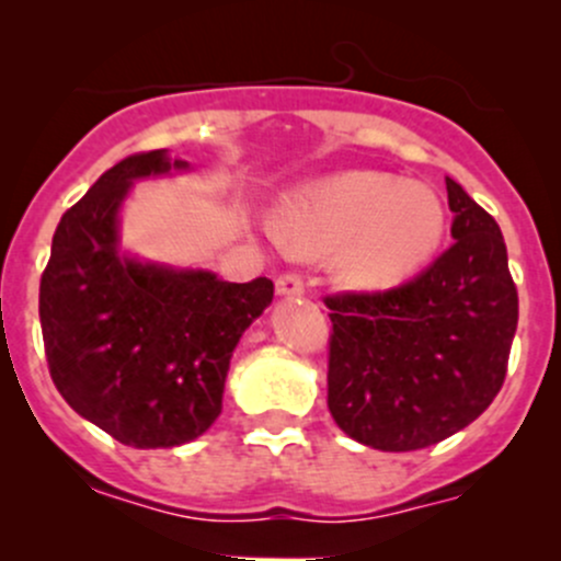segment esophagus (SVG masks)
<instances>
[{"label":"esophagus","instance_id":"obj_1","mask_svg":"<svg viewBox=\"0 0 561 561\" xmlns=\"http://www.w3.org/2000/svg\"><path fill=\"white\" fill-rule=\"evenodd\" d=\"M276 296L296 298L304 296V279L298 274H282L276 276Z\"/></svg>","mask_w":561,"mask_h":561}]
</instances>
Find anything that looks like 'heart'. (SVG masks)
Returning a JSON list of instances; mask_svg holds the SVG:
<instances>
[{"label": "heart", "mask_w": 561, "mask_h": 561, "mask_svg": "<svg viewBox=\"0 0 561 561\" xmlns=\"http://www.w3.org/2000/svg\"><path fill=\"white\" fill-rule=\"evenodd\" d=\"M437 192L382 171H342L285 195L276 236L307 257H331L347 290L401 285L437 254L445 239Z\"/></svg>", "instance_id": "heart-1"}]
</instances>
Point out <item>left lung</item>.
I'll use <instances>...</instances> for the list:
<instances>
[{"instance_id":"8db88e82","label":"left lung","mask_w":561,"mask_h":561,"mask_svg":"<svg viewBox=\"0 0 561 561\" xmlns=\"http://www.w3.org/2000/svg\"><path fill=\"white\" fill-rule=\"evenodd\" d=\"M456 244L382 293L328 296V410L355 443L421 450L483 415L505 382L518 293L500 225L445 179Z\"/></svg>"}]
</instances>
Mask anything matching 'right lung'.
Masks as SVG:
<instances>
[{
    "mask_svg": "<svg viewBox=\"0 0 561 561\" xmlns=\"http://www.w3.org/2000/svg\"><path fill=\"white\" fill-rule=\"evenodd\" d=\"M186 168L157 149L105 171L65 211L39 279L50 380L78 415L129 448H175L217 421L236 344L274 298L265 276L236 285L118 249L129 186Z\"/></svg>",
    "mask_w": 561,
    "mask_h": 561,
    "instance_id": "add662e5",
    "label": "right lung"
}]
</instances>
